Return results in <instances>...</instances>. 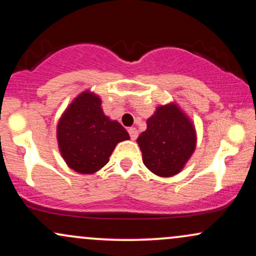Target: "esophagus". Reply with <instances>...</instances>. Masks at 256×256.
I'll return each mask as SVG.
<instances>
[{
	"label": "esophagus",
	"instance_id": "34e87169",
	"mask_svg": "<svg viewBox=\"0 0 256 256\" xmlns=\"http://www.w3.org/2000/svg\"><path fill=\"white\" fill-rule=\"evenodd\" d=\"M128 134H130V137H131V140H134L137 138V136H138V132H137V128H128Z\"/></svg>",
	"mask_w": 256,
	"mask_h": 256
}]
</instances>
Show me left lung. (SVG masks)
<instances>
[{"label":"left lung","instance_id":"8db88e82","mask_svg":"<svg viewBox=\"0 0 256 256\" xmlns=\"http://www.w3.org/2000/svg\"><path fill=\"white\" fill-rule=\"evenodd\" d=\"M137 143L146 168L158 177H172L184 168L195 150V126L176 104L158 106Z\"/></svg>","mask_w":256,"mask_h":256}]
</instances>
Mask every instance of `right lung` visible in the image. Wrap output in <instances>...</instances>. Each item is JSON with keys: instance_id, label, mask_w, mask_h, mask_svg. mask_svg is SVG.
I'll return each instance as SVG.
<instances>
[{"instance_id": "1", "label": "right lung", "mask_w": 256, "mask_h": 256, "mask_svg": "<svg viewBox=\"0 0 256 256\" xmlns=\"http://www.w3.org/2000/svg\"><path fill=\"white\" fill-rule=\"evenodd\" d=\"M56 137L64 162L82 174L101 170L110 161L116 146L130 140L116 120L104 116L100 96L89 90L79 94L64 112Z\"/></svg>"}]
</instances>
